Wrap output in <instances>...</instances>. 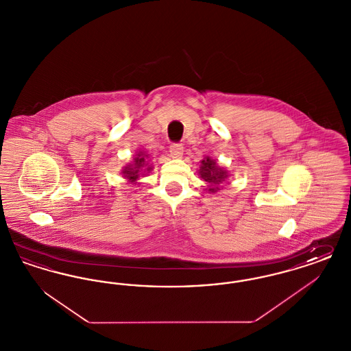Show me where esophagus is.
<instances>
[{"instance_id":"obj_1","label":"esophagus","mask_w":351,"mask_h":351,"mask_svg":"<svg viewBox=\"0 0 351 351\" xmlns=\"http://www.w3.org/2000/svg\"><path fill=\"white\" fill-rule=\"evenodd\" d=\"M184 149L182 147V145H172L169 147V155L171 158L173 159H182L183 156Z\"/></svg>"}]
</instances>
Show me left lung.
I'll return each mask as SVG.
<instances>
[{
    "instance_id": "8db88e82",
    "label": "left lung",
    "mask_w": 351,
    "mask_h": 351,
    "mask_svg": "<svg viewBox=\"0 0 351 351\" xmlns=\"http://www.w3.org/2000/svg\"><path fill=\"white\" fill-rule=\"evenodd\" d=\"M200 163V169L197 172L201 179L206 183L205 189L208 191V193H216L222 188L221 185L230 176L229 171L225 167L218 166L217 160L210 156H205Z\"/></svg>"
}]
</instances>
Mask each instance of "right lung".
<instances>
[{"label": "right lung", "mask_w": 351, "mask_h": 351, "mask_svg": "<svg viewBox=\"0 0 351 351\" xmlns=\"http://www.w3.org/2000/svg\"><path fill=\"white\" fill-rule=\"evenodd\" d=\"M150 154L143 150L136 151L133 156V160L122 167L121 175L129 184H139V179L146 176L152 171Z\"/></svg>", "instance_id": "obj_1"}]
</instances>
